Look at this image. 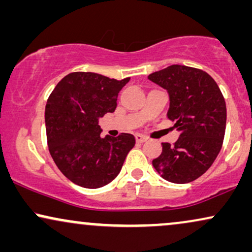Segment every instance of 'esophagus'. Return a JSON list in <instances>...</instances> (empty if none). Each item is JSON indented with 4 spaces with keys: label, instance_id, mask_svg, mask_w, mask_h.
Here are the masks:
<instances>
[{
    "label": "esophagus",
    "instance_id": "34e87169",
    "mask_svg": "<svg viewBox=\"0 0 252 252\" xmlns=\"http://www.w3.org/2000/svg\"><path fill=\"white\" fill-rule=\"evenodd\" d=\"M136 141H137V143H144L148 141V137H145L143 135H136Z\"/></svg>",
    "mask_w": 252,
    "mask_h": 252
}]
</instances>
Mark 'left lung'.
Segmentation results:
<instances>
[{"mask_svg":"<svg viewBox=\"0 0 252 252\" xmlns=\"http://www.w3.org/2000/svg\"><path fill=\"white\" fill-rule=\"evenodd\" d=\"M170 95L167 117L180 132L176 143H163L152 160L165 180L187 184L212 166L223 144L227 108L218 84L202 69L172 65L149 75Z\"/></svg>","mask_w":252,"mask_h":252,"instance_id":"8db88e82","label":"left lung"}]
</instances>
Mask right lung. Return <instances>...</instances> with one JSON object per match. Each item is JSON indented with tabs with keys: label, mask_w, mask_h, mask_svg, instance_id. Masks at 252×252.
I'll return each mask as SVG.
<instances>
[{
	"label": "right lung",
	"mask_w": 252,
	"mask_h": 252,
	"mask_svg": "<svg viewBox=\"0 0 252 252\" xmlns=\"http://www.w3.org/2000/svg\"><path fill=\"white\" fill-rule=\"evenodd\" d=\"M130 78L116 80L92 72H73L56 86L45 108L51 157L62 173L85 189H100L119 176L135 137H101L98 119L115 111L120 91Z\"/></svg>",
	"instance_id": "1"
}]
</instances>
